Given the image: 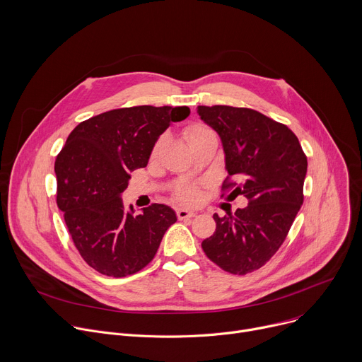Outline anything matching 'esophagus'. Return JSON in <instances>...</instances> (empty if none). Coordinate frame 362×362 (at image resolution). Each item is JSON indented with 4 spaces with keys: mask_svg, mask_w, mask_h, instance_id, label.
<instances>
[{
    "mask_svg": "<svg viewBox=\"0 0 362 362\" xmlns=\"http://www.w3.org/2000/svg\"><path fill=\"white\" fill-rule=\"evenodd\" d=\"M176 215H177V218H179L180 221H185V219H190V218H194V216H196V214H194L193 211H189V209H185V208H180V209H177Z\"/></svg>",
    "mask_w": 362,
    "mask_h": 362,
    "instance_id": "esophagus-1",
    "label": "esophagus"
}]
</instances>
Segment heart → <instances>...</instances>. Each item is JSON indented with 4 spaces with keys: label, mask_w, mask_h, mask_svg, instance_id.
Segmentation results:
<instances>
[{
    "label": "heart",
    "mask_w": 362,
    "mask_h": 362,
    "mask_svg": "<svg viewBox=\"0 0 362 362\" xmlns=\"http://www.w3.org/2000/svg\"><path fill=\"white\" fill-rule=\"evenodd\" d=\"M209 132H211V130H209L208 127H204V126H192V127L187 129L186 137H187V140H189V143H190L193 139H196V137H199V136H202V134H204V133H209ZM197 196H199V192H197V189H196L194 186H192V185L183 186V187L177 192V197H179L182 202H186V203H194V202L197 200Z\"/></svg>",
    "instance_id": "1"
}]
</instances>
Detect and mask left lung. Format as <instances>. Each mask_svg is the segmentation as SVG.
<instances>
[{"label": "left lung", "mask_w": 362, "mask_h": 362, "mask_svg": "<svg viewBox=\"0 0 362 362\" xmlns=\"http://www.w3.org/2000/svg\"><path fill=\"white\" fill-rule=\"evenodd\" d=\"M197 115L222 140L228 170L222 190L247 199L235 216L214 215L216 230L202 247L223 271L246 275L284 243L303 202L306 156L291 129L256 110L199 106Z\"/></svg>", "instance_id": "left-lung-1"}]
</instances>
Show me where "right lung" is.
I'll use <instances>...</instances> for the list:
<instances>
[{
  "mask_svg": "<svg viewBox=\"0 0 362 362\" xmlns=\"http://www.w3.org/2000/svg\"><path fill=\"white\" fill-rule=\"evenodd\" d=\"M190 109L136 106L81 122L56 159L57 206L83 259L97 272L123 278L143 269L177 218L153 203L140 215L124 209L130 172L146 168L154 143Z\"/></svg>",
  "mask_w": 362,
  "mask_h": 362,
  "instance_id": "obj_1",
  "label": "right lung"
}]
</instances>
